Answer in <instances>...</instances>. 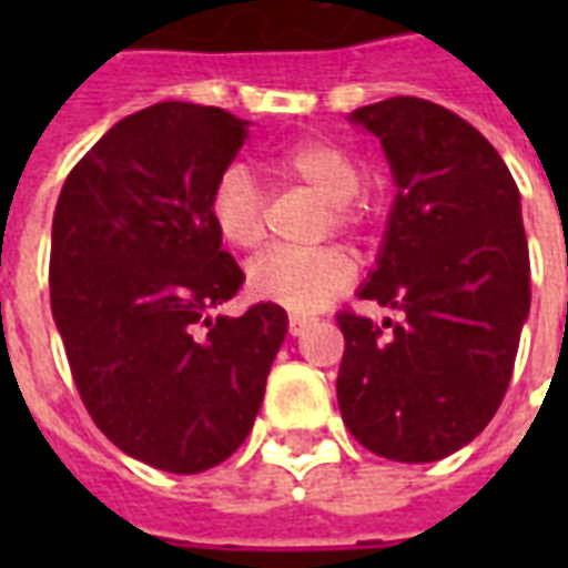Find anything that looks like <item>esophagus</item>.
Returning <instances> with one entry per match:
<instances>
[{"instance_id":"esophagus-1","label":"esophagus","mask_w":568,"mask_h":568,"mask_svg":"<svg viewBox=\"0 0 568 568\" xmlns=\"http://www.w3.org/2000/svg\"><path fill=\"white\" fill-rule=\"evenodd\" d=\"M312 321H315V318H310V315L292 312V315H288V333H292V336H303V329L310 327Z\"/></svg>"}]
</instances>
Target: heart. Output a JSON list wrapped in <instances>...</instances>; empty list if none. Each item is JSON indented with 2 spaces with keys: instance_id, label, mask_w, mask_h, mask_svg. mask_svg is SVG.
<instances>
[{
  "instance_id": "obj_1",
  "label": "heart",
  "mask_w": 568,
  "mask_h": 568,
  "mask_svg": "<svg viewBox=\"0 0 568 568\" xmlns=\"http://www.w3.org/2000/svg\"><path fill=\"white\" fill-rule=\"evenodd\" d=\"M280 180L301 182L327 200L324 226L336 232H359L368 221V203L359 196V164L345 146L306 138L262 159ZM209 214L232 247H256L265 235V200L256 176L244 164H230L217 173L209 194ZM354 280V262L342 247H271L247 267L250 292L292 306L315 310Z\"/></svg>"
}]
</instances>
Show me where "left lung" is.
Wrapping results in <instances>:
<instances>
[{
	"mask_svg": "<svg viewBox=\"0 0 568 568\" xmlns=\"http://www.w3.org/2000/svg\"><path fill=\"white\" fill-rule=\"evenodd\" d=\"M395 173L377 271L359 297L404 318L336 315L345 336L338 409L363 448L433 463L498 413L530 310L519 189L468 120L418 97L354 111Z\"/></svg>",
	"mask_w": 568,
	"mask_h": 568,
	"instance_id": "obj_1",
	"label": "left lung"
}]
</instances>
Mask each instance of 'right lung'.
Here are the masks:
<instances>
[{"instance_id": "1", "label": "right lung", "mask_w": 568, "mask_h": 568, "mask_svg": "<svg viewBox=\"0 0 568 568\" xmlns=\"http://www.w3.org/2000/svg\"><path fill=\"white\" fill-rule=\"evenodd\" d=\"M247 138L230 111L159 102L79 159L52 217L49 301L93 424L146 466L196 475L253 430L288 318L214 306L244 274L209 194Z\"/></svg>"}]
</instances>
